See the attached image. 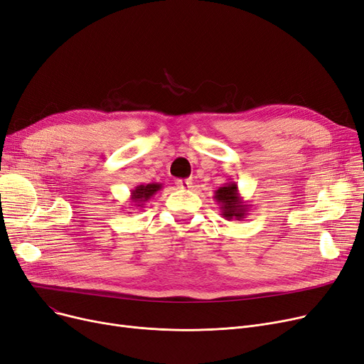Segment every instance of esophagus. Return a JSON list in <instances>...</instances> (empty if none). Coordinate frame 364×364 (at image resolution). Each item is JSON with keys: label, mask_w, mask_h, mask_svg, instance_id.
Instances as JSON below:
<instances>
[{"label": "esophagus", "mask_w": 364, "mask_h": 364, "mask_svg": "<svg viewBox=\"0 0 364 364\" xmlns=\"http://www.w3.org/2000/svg\"><path fill=\"white\" fill-rule=\"evenodd\" d=\"M176 184H177V187H178V188H184V191H188V188L192 187V181L188 180V178L177 180V181H176Z\"/></svg>", "instance_id": "34e87169"}]
</instances>
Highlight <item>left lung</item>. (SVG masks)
Listing matches in <instances>:
<instances>
[{
	"mask_svg": "<svg viewBox=\"0 0 364 364\" xmlns=\"http://www.w3.org/2000/svg\"><path fill=\"white\" fill-rule=\"evenodd\" d=\"M214 199L221 210V215L226 220H242L248 215V208L251 205H247V202L242 200L236 181H229L223 187H220L214 193Z\"/></svg>",
	"mask_w": 364,
	"mask_h": 364,
	"instance_id": "1",
	"label": "left lung"
}]
</instances>
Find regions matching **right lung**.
I'll use <instances>...</instances> for the list:
<instances>
[{"mask_svg": "<svg viewBox=\"0 0 364 364\" xmlns=\"http://www.w3.org/2000/svg\"><path fill=\"white\" fill-rule=\"evenodd\" d=\"M162 188V184L159 183H150V184H139L134 191H131V205L136 208H144L143 205Z\"/></svg>", "mask_w": 364, "mask_h": 364, "instance_id": "obj_1", "label": "right lung"}]
</instances>
